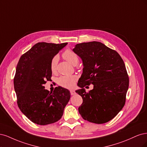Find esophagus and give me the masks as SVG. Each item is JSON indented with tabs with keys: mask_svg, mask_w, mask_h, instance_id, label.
<instances>
[{
	"mask_svg": "<svg viewBox=\"0 0 147 147\" xmlns=\"http://www.w3.org/2000/svg\"><path fill=\"white\" fill-rule=\"evenodd\" d=\"M70 93H71V95H74V94H76V92H75L74 90H71Z\"/></svg>",
	"mask_w": 147,
	"mask_h": 147,
	"instance_id": "obj_1",
	"label": "esophagus"
}]
</instances>
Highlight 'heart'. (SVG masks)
<instances>
[{
  "label": "heart",
  "instance_id": "heart-1",
  "mask_svg": "<svg viewBox=\"0 0 147 147\" xmlns=\"http://www.w3.org/2000/svg\"><path fill=\"white\" fill-rule=\"evenodd\" d=\"M63 57L73 65H76L79 63V57L71 50H66L63 54ZM58 55H54L51 61V70L53 73H55L59 61ZM77 77L76 76H63L58 79V84L61 87L66 88H72L74 87Z\"/></svg>",
  "mask_w": 147,
  "mask_h": 147
}]
</instances>
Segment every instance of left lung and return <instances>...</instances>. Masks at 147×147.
<instances>
[{"mask_svg": "<svg viewBox=\"0 0 147 147\" xmlns=\"http://www.w3.org/2000/svg\"><path fill=\"white\" fill-rule=\"evenodd\" d=\"M82 59L83 71L76 90L82 98L78 110L84 120L96 124L105 123L123 107L129 87L125 65L115 51L101 42L77 44L73 49ZM90 83L94 88L85 92Z\"/></svg>", "mask_w": 147, "mask_h": 147, "instance_id": "8db88e82", "label": "left lung"}]
</instances>
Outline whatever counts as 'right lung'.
Listing matches in <instances>:
<instances>
[{"instance_id": "add662e5", "label": "right lung", "mask_w": 147, "mask_h": 147, "mask_svg": "<svg viewBox=\"0 0 147 147\" xmlns=\"http://www.w3.org/2000/svg\"><path fill=\"white\" fill-rule=\"evenodd\" d=\"M67 44L38 42L18 61L14 78L18 106L37 125H46L59 121L70 99V92L67 88L59 86L50 92L44 86L52 76V59Z\"/></svg>"}]
</instances>
